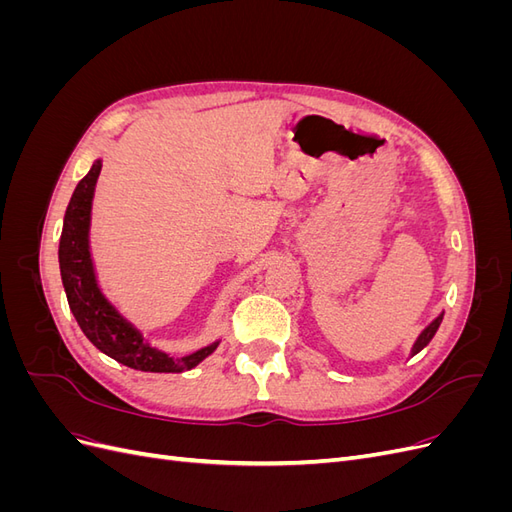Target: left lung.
<instances>
[{
	"instance_id": "8db88e82",
	"label": "left lung",
	"mask_w": 512,
	"mask_h": 512,
	"mask_svg": "<svg viewBox=\"0 0 512 512\" xmlns=\"http://www.w3.org/2000/svg\"><path fill=\"white\" fill-rule=\"evenodd\" d=\"M442 318H444V314H440L436 320H433L431 324H429V327L421 333V335H418V339H416V344H414V348H412V354H416V352H421L429 342H431V339H433V335H436V331H438V327H440V322H442Z\"/></svg>"
}]
</instances>
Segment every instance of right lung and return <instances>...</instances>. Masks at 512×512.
I'll list each match as a JSON object with an SVG mask.
<instances>
[{"mask_svg": "<svg viewBox=\"0 0 512 512\" xmlns=\"http://www.w3.org/2000/svg\"><path fill=\"white\" fill-rule=\"evenodd\" d=\"M100 168L102 162L96 160L89 173L76 185L66 209L64 230H61L59 269L68 305L89 342L117 363L138 371H158V374L188 371L207 359L218 348V342L200 348L194 354L181 356V359H173V356L145 344L143 335L117 314V309L104 299L98 288L89 254V218Z\"/></svg>", "mask_w": 512, "mask_h": 512, "instance_id": "obj_1", "label": "right lung"}]
</instances>
